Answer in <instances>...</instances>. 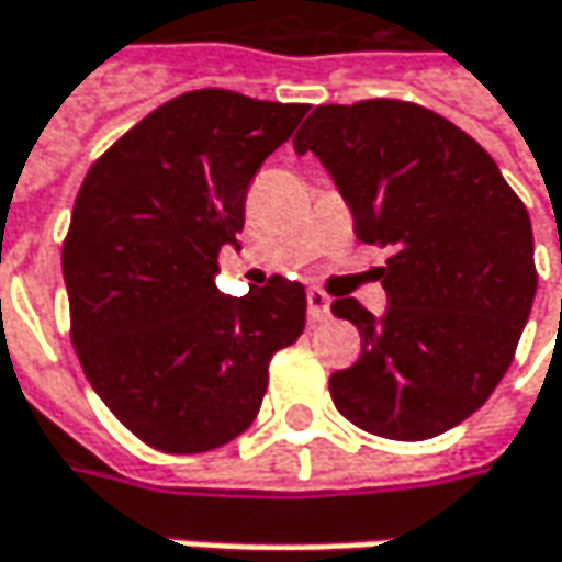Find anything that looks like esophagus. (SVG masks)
<instances>
[{
	"instance_id": "obj_1",
	"label": "esophagus",
	"mask_w": 562,
	"mask_h": 562,
	"mask_svg": "<svg viewBox=\"0 0 562 562\" xmlns=\"http://www.w3.org/2000/svg\"><path fill=\"white\" fill-rule=\"evenodd\" d=\"M307 317H311L314 324H321V321H327L329 317V299L321 289H311V292H307Z\"/></svg>"
}]
</instances>
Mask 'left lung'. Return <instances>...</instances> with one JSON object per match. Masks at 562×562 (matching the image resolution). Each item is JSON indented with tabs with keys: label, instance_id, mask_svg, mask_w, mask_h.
Masks as SVG:
<instances>
[{
	"label": "left lung",
	"instance_id": "left-lung-1",
	"mask_svg": "<svg viewBox=\"0 0 562 562\" xmlns=\"http://www.w3.org/2000/svg\"><path fill=\"white\" fill-rule=\"evenodd\" d=\"M292 144L324 162L355 235L393 248L383 317L333 302L361 333V358L329 378L336 408L390 440L465 422L513 364L535 302L525 204L475 137L418 103L317 106Z\"/></svg>",
	"mask_w": 562,
	"mask_h": 562
}]
</instances>
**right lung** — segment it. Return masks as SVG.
<instances>
[{
  "label": "right lung",
  "instance_id": "right-lung-1",
  "mask_svg": "<svg viewBox=\"0 0 562 562\" xmlns=\"http://www.w3.org/2000/svg\"><path fill=\"white\" fill-rule=\"evenodd\" d=\"M305 112L191 90L119 137L75 198L61 245L71 342L97 396L154 450L207 452L248 430L270 358L305 329L302 282L216 289L248 184Z\"/></svg>",
  "mask_w": 562,
  "mask_h": 562
}]
</instances>
